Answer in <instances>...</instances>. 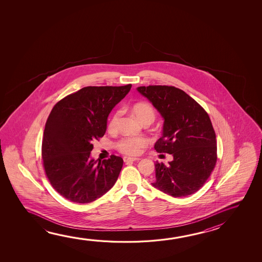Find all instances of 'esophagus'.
Masks as SVG:
<instances>
[{"mask_svg": "<svg viewBox=\"0 0 262 262\" xmlns=\"http://www.w3.org/2000/svg\"><path fill=\"white\" fill-rule=\"evenodd\" d=\"M141 159L140 158H135V157H124L123 158V161H124L125 163H133V162H138V161H140Z\"/></svg>", "mask_w": 262, "mask_h": 262, "instance_id": "esophagus-1", "label": "esophagus"}]
</instances>
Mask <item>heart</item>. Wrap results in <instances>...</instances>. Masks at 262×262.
I'll list each match as a JSON object with an SVG mask.
<instances>
[{"label":"heart","mask_w":262,"mask_h":262,"mask_svg":"<svg viewBox=\"0 0 262 262\" xmlns=\"http://www.w3.org/2000/svg\"><path fill=\"white\" fill-rule=\"evenodd\" d=\"M130 111L136 116L138 120L142 123L146 121L154 122L155 119V112L154 107L147 102H137L133 104ZM120 113L119 112H115L112 118L108 120L107 123V129L108 130H115L120 121ZM147 141L144 138H124L120 140L117 143V148L120 152L128 155H137L142 151V148L145 147Z\"/></svg>","instance_id":"heart-1"}]
</instances>
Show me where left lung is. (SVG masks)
I'll return each instance as SVG.
<instances>
[{
	"mask_svg": "<svg viewBox=\"0 0 262 262\" xmlns=\"http://www.w3.org/2000/svg\"><path fill=\"white\" fill-rule=\"evenodd\" d=\"M137 91L163 117V135L155 142L158 152L172 162L155 163L151 185L173 198L193 194L206 183L216 163V140L206 111L176 86H139Z\"/></svg>",
	"mask_w": 262,
	"mask_h": 262,
	"instance_id": "8db88e82",
	"label": "left lung"
}]
</instances>
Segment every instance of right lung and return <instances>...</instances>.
Wrapping results in <instances>:
<instances>
[{"label": "right lung", "mask_w": 262, "mask_h": 262, "mask_svg": "<svg viewBox=\"0 0 262 262\" xmlns=\"http://www.w3.org/2000/svg\"><path fill=\"white\" fill-rule=\"evenodd\" d=\"M130 88L86 86L53 107L43 130V167L52 186L69 201L91 203L115 185L122 158L94 160L90 152L93 142L106 133L112 108Z\"/></svg>", "instance_id": "1"}]
</instances>
